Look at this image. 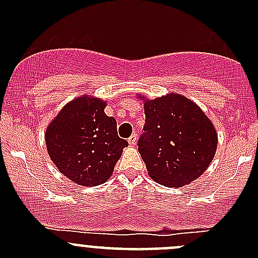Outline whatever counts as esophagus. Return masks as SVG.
<instances>
[{
  "label": "esophagus",
  "instance_id": "1",
  "mask_svg": "<svg viewBox=\"0 0 258 258\" xmlns=\"http://www.w3.org/2000/svg\"><path fill=\"white\" fill-rule=\"evenodd\" d=\"M136 142H137V135L134 134V135H132V136L128 139V144L132 145V146H135V145H136Z\"/></svg>",
  "mask_w": 258,
  "mask_h": 258
}]
</instances>
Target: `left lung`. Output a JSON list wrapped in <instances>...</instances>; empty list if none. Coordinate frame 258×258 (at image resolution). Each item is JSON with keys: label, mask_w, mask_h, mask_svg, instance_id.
<instances>
[{"label": "left lung", "mask_w": 258, "mask_h": 258, "mask_svg": "<svg viewBox=\"0 0 258 258\" xmlns=\"http://www.w3.org/2000/svg\"><path fill=\"white\" fill-rule=\"evenodd\" d=\"M144 107L145 132L137 144L150 177L168 187L199 178L217 148V132L209 117L178 93L145 98Z\"/></svg>", "instance_id": "1"}]
</instances>
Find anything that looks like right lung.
<instances>
[{"label": "right lung", "mask_w": 258, "mask_h": 258, "mask_svg": "<svg viewBox=\"0 0 258 258\" xmlns=\"http://www.w3.org/2000/svg\"><path fill=\"white\" fill-rule=\"evenodd\" d=\"M106 102L88 95L67 103L46 130V146L59 172L82 186H97L111 177L122 150L117 122L105 113Z\"/></svg>", "instance_id": "obj_1"}]
</instances>
